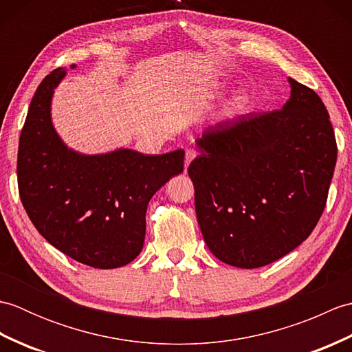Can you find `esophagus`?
Returning a JSON list of instances; mask_svg holds the SVG:
<instances>
[{
	"label": "esophagus",
	"instance_id": "34e87169",
	"mask_svg": "<svg viewBox=\"0 0 352 352\" xmlns=\"http://www.w3.org/2000/svg\"><path fill=\"white\" fill-rule=\"evenodd\" d=\"M197 157V151H193V149H188V151H186V159H184V170H188V168H189V164H190V162L195 159Z\"/></svg>",
	"mask_w": 352,
	"mask_h": 352
}]
</instances>
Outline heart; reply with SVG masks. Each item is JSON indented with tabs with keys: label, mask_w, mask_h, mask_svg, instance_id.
<instances>
[{
	"label": "heart",
	"mask_w": 352,
	"mask_h": 352,
	"mask_svg": "<svg viewBox=\"0 0 352 352\" xmlns=\"http://www.w3.org/2000/svg\"><path fill=\"white\" fill-rule=\"evenodd\" d=\"M248 102H250V100L245 94L234 96V100L231 101L230 106H228V113H231V115L242 113V111H245L246 107H248Z\"/></svg>",
	"instance_id": "b5f03b06"
}]
</instances>
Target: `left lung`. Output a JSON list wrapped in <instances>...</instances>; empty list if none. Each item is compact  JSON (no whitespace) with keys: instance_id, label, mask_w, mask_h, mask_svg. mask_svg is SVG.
<instances>
[{"instance_id":"1","label":"left lung","mask_w":352,"mask_h":352,"mask_svg":"<svg viewBox=\"0 0 352 352\" xmlns=\"http://www.w3.org/2000/svg\"><path fill=\"white\" fill-rule=\"evenodd\" d=\"M283 109L208 126L189 164L195 210L214 257L254 269L286 256L322 214L338 159L330 115L289 78Z\"/></svg>"}]
</instances>
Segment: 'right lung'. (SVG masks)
<instances>
[{
	"mask_svg": "<svg viewBox=\"0 0 352 352\" xmlns=\"http://www.w3.org/2000/svg\"><path fill=\"white\" fill-rule=\"evenodd\" d=\"M65 76L52 71L30 102L18 149L19 197L58 251L92 267H121L144 248L149 199L182 174L184 151L145 155L119 148L86 155L68 148L51 121L52 94Z\"/></svg>",
	"mask_w": 352,
	"mask_h": 352,
	"instance_id": "1",
	"label": "right lung"
}]
</instances>
